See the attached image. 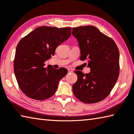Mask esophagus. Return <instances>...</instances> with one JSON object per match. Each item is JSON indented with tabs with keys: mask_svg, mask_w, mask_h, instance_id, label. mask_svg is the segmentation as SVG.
<instances>
[{
	"mask_svg": "<svg viewBox=\"0 0 134 134\" xmlns=\"http://www.w3.org/2000/svg\"><path fill=\"white\" fill-rule=\"evenodd\" d=\"M68 71H69V72H72V70L70 69H68Z\"/></svg>",
	"mask_w": 134,
	"mask_h": 134,
	"instance_id": "esophagus-1",
	"label": "esophagus"
}]
</instances>
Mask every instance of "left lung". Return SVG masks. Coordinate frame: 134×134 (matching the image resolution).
<instances>
[{
  "instance_id": "obj_1",
  "label": "left lung",
  "mask_w": 134,
  "mask_h": 134,
  "mask_svg": "<svg viewBox=\"0 0 134 134\" xmlns=\"http://www.w3.org/2000/svg\"><path fill=\"white\" fill-rule=\"evenodd\" d=\"M80 48L81 60L88 61L91 71L84 74L75 71L77 81L72 86L74 96L84 103H96L105 99L117 81L120 53L114 41L92 26L72 29Z\"/></svg>"
}]
</instances>
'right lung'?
Instances as JSON below:
<instances>
[{"mask_svg":"<svg viewBox=\"0 0 134 134\" xmlns=\"http://www.w3.org/2000/svg\"><path fill=\"white\" fill-rule=\"evenodd\" d=\"M71 27L41 26L21 38L16 47L14 72L21 90L36 100L50 98L60 80L67 74L65 68H44V62L54 55L58 46L69 38Z\"/></svg>","mask_w":134,"mask_h":134,"instance_id":"obj_1","label":"right lung"}]
</instances>
